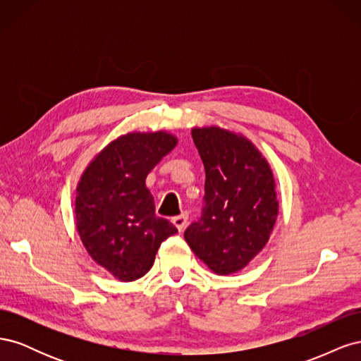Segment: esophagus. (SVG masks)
Instances as JSON below:
<instances>
[{
    "label": "esophagus",
    "mask_w": 361,
    "mask_h": 361,
    "mask_svg": "<svg viewBox=\"0 0 361 361\" xmlns=\"http://www.w3.org/2000/svg\"><path fill=\"white\" fill-rule=\"evenodd\" d=\"M171 223L176 226V228H178L179 232H183V228L187 227V223H188V215L187 214H180L178 216H174L173 220H171Z\"/></svg>",
    "instance_id": "1"
}]
</instances>
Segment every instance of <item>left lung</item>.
Returning a JSON list of instances; mask_svg holds the SVG:
<instances>
[{
    "instance_id": "obj_1",
    "label": "left lung",
    "mask_w": 361,
    "mask_h": 361,
    "mask_svg": "<svg viewBox=\"0 0 361 361\" xmlns=\"http://www.w3.org/2000/svg\"><path fill=\"white\" fill-rule=\"evenodd\" d=\"M204 166V206L183 236L218 276L245 268L274 231L279 200L274 174L248 138L218 126L192 128Z\"/></svg>"
}]
</instances>
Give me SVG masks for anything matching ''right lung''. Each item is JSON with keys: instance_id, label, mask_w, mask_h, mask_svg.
<instances>
[{"instance_id": "1", "label": "right lung", "mask_w": 361, "mask_h": 361, "mask_svg": "<svg viewBox=\"0 0 361 361\" xmlns=\"http://www.w3.org/2000/svg\"><path fill=\"white\" fill-rule=\"evenodd\" d=\"M178 145L157 133H129L105 146L87 166L76 187L75 223L87 253L120 281L143 277L164 239L178 233L155 215L146 178Z\"/></svg>"}]
</instances>
